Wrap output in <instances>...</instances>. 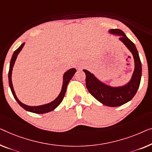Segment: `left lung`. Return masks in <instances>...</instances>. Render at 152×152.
Instances as JSON below:
<instances>
[{"mask_svg":"<svg viewBox=\"0 0 152 152\" xmlns=\"http://www.w3.org/2000/svg\"><path fill=\"white\" fill-rule=\"evenodd\" d=\"M110 34L121 36L119 39L130 50L134 60V71L131 80L121 87L109 86L100 81L87 70H83L86 74V86L92 96L103 105L117 107L128 102L132 99L140 86L142 75V65L136 46L121 29L114 28L109 31Z\"/></svg>","mask_w":152,"mask_h":152,"instance_id":"1","label":"left lung"}]
</instances>
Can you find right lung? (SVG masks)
<instances>
[{
    "label": "right lung",
    "instance_id": "obj_1",
    "mask_svg": "<svg viewBox=\"0 0 152 152\" xmlns=\"http://www.w3.org/2000/svg\"><path fill=\"white\" fill-rule=\"evenodd\" d=\"M24 45H25V42L22 44V45L20 46V47L18 48V49L15 50L14 52V54H13V56L12 57V59H11L10 64V70H9V73H8L9 84H10L11 91H12L13 95H14V97L15 98V99L16 100V102L18 103V104L20 105L23 108L25 109V110L31 112V113H36V114H44V113H49V112L56 109V107L60 104L61 102H62L63 99L65 96V93H66V88H67L68 84H69V82L70 81V80H71L72 77H73V75L77 71L75 69H69V71H66L64 74L63 84H62V88H61V91L58 97H57L54 101H53L52 102L47 103V104H45V105H39V106H29V105L24 104V103L20 102L18 99L17 98L16 94H15V92L14 91V87H13L12 81V69H13V67H14L15 61L16 60L18 55L19 53L20 52V50H22V49L23 48Z\"/></svg>",
    "mask_w": 152,
    "mask_h": 152
}]
</instances>
